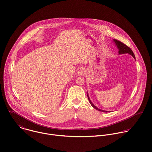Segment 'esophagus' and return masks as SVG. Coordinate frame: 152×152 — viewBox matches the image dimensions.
<instances>
[{"label": "esophagus", "mask_w": 152, "mask_h": 152, "mask_svg": "<svg viewBox=\"0 0 152 152\" xmlns=\"http://www.w3.org/2000/svg\"><path fill=\"white\" fill-rule=\"evenodd\" d=\"M77 73H78V75H79V76H82V75H83L85 73V71L84 69H80V70L78 71Z\"/></svg>", "instance_id": "34e87169"}]
</instances>
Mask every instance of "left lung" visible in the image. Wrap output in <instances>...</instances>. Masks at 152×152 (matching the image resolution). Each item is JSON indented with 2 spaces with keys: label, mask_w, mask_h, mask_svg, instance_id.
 I'll return each instance as SVG.
<instances>
[{
  "label": "left lung",
  "mask_w": 152,
  "mask_h": 152,
  "mask_svg": "<svg viewBox=\"0 0 152 152\" xmlns=\"http://www.w3.org/2000/svg\"><path fill=\"white\" fill-rule=\"evenodd\" d=\"M114 42H115L116 45H117L118 48L119 49V52H118L119 54H121L129 53V54L132 55V56L134 57V58L135 59L134 54V53L133 52V51L132 50V49H131L129 47H128L127 45H126L125 44L123 43L122 42H121L120 41H118V40H117V39H114ZM88 100H89L90 104H91V105H92L95 109H96V110L99 111H102V112H104V113H108V112H109V111H104V110H100V109L96 107H95V106L92 104V102H91V101L90 100L89 97V96H88Z\"/></svg>",
  "instance_id": "obj_1"
}]
</instances>
